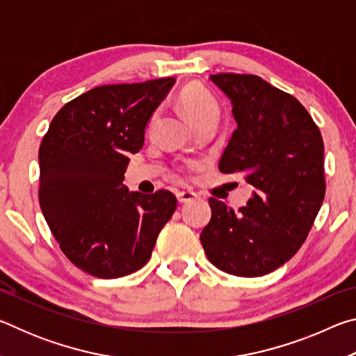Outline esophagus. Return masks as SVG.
Returning a JSON list of instances; mask_svg holds the SVG:
<instances>
[{
  "label": "esophagus",
  "instance_id": "esophagus-1",
  "mask_svg": "<svg viewBox=\"0 0 356 356\" xmlns=\"http://www.w3.org/2000/svg\"><path fill=\"white\" fill-rule=\"evenodd\" d=\"M176 196H177L179 202H184V204L197 200V195H196L195 191H191V190H179L176 193Z\"/></svg>",
  "mask_w": 356,
  "mask_h": 356
}]
</instances>
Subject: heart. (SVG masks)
<instances>
[{
	"mask_svg": "<svg viewBox=\"0 0 356 356\" xmlns=\"http://www.w3.org/2000/svg\"><path fill=\"white\" fill-rule=\"evenodd\" d=\"M179 102L180 105H182L184 111L186 113V116L191 119V122L195 125L201 124L207 119L218 120V116H220L218 102H216L213 95L209 91H206V89H202L200 86L185 88L184 91L180 92ZM159 119H160V110L156 108L149 118V129H154L155 124L159 122ZM186 168H190V165H186Z\"/></svg>",
	"mask_w": 356,
	"mask_h": 356,
	"instance_id": "b5f03b06",
	"label": "heart"
}]
</instances>
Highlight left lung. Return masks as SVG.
<instances>
[{
	"mask_svg": "<svg viewBox=\"0 0 356 356\" xmlns=\"http://www.w3.org/2000/svg\"><path fill=\"white\" fill-rule=\"evenodd\" d=\"M237 122L220 171L254 186L237 212L210 197L202 229L207 259L222 272L252 278L286 264L305 243L325 197L323 140L306 108L261 76L210 75Z\"/></svg>",
	"mask_w": 356,
	"mask_h": 356,
	"instance_id": "8db88e82",
	"label": "left lung"
}]
</instances>
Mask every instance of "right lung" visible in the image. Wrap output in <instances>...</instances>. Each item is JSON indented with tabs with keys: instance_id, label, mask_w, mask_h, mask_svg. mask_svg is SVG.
Listing matches in <instances>:
<instances>
[{
	"instance_id": "1",
	"label": "right lung",
	"mask_w": 356,
	"mask_h": 356,
	"mask_svg": "<svg viewBox=\"0 0 356 356\" xmlns=\"http://www.w3.org/2000/svg\"><path fill=\"white\" fill-rule=\"evenodd\" d=\"M176 78L105 84L78 95L53 118L39 149V202L59 248L95 278L140 270L177 206L168 190L154 195L122 184L129 155Z\"/></svg>"
}]
</instances>
